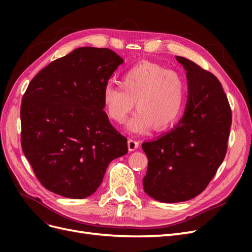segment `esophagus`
Here are the masks:
<instances>
[{
	"mask_svg": "<svg viewBox=\"0 0 252 252\" xmlns=\"http://www.w3.org/2000/svg\"><path fill=\"white\" fill-rule=\"evenodd\" d=\"M139 146H140V142L139 141H135L133 139H129L128 140V149L130 150V151L135 150Z\"/></svg>",
	"mask_w": 252,
	"mask_h": 252,
	"instance_id": "esophagus-1",
	"label": "esophagus"
}]
</instances>
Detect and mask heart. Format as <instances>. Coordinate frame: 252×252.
<instances>
[{
    "label": "heart",
    "mask_w": 252,
    "mask_h": 252,
    "mask_svg": "<svg viewBox=\"0 0 252 252\" xmlns=\"http://www.w3.org/2000/svg\"><path fill=\"white\" fill-rule=\"evenodd\" d=\"M187 101V82L183 75L162 65L139 63L122 75L121 84H107L103 90V106L107 116L123 124L134 107L127 124L133 133H144L155 126L165 130L181 118Z\"/></svg>",
    "instance_id": "obj_1"
}]
</instances>
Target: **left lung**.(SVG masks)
Here are the masks:
<instances>
[{
  "label": "left lung",
  "mask_w": 252,
  "mask_h": 252,
  "mask_svg": "<svg viewBox=\"0 0 252 252\" xmlns=\"http://www.w3.org/2000/svg\"><path fill=\"white\" fill-rule=\"evenodd\" d=\"M186 110L172 130L142 148L148 158L144 190L162 203L188 201L199 195L224 161L232 113L222 84L211 72L186 58Z\"/></svg>",
  "instance_id": "8db88e82"
}]
</instances>
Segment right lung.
<instances>
[{
    "instance_id": "1",
    "label": "right lung",
    "mask_w": 252,
    "mask_h": 252,
    "mask_svg": "<svg viewBox=\"0 0 252 252\" xmlns=\"http://www.w3.org/2000/svg\"><path fill=\"white\" fill-rule=\"evenodd\" d=\"M123 62L108 48L81 47L29 83L21 104L22 150L49 191L85 199L112 159L128 152L127 138L103 110V90Z\"/></svg>"
}]
</instances>
